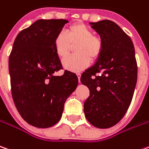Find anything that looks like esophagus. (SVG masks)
Instances as JSON below:
<instances>
[{
    "mask_svg": "<svg viewBox=\"0 0 149 149\" xmlns=\"http://www.w3.org/2000/svg\"><path fill=\"white\" fill-rule=\"evenodd\" d=\"M76 74H77V77H78V82L81 83V82H80V76H81V73H80V72H76Z\"/></svg>",
    "mask_w": 149,
    "mask_h": 149,
    "instance_id": "34e87169",
    "label": "esophagus"
}]
</instances>
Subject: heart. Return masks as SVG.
Segmentation results:
<instances>
[{
  "label": "heart",
  "mask_w": 149,
  "mask_h": 149,
  "mask_svg": "<svg viewBox=\"0 0 149 149\" xmlns=\"http://www.w3.org/2000/svg\"><path fill=\"white\" fill-rule=\"evenodd\" d=\"M76 54L63 60V66L71 71H80L90 63V58L96 60L103 50V40L93 34V31L82 22H77L67 28L66 33L61 32L54 39V49L61 58L65 57L75 45Z\"/></svg>",
  "instance_id": "heart-1"
}]
</instances>
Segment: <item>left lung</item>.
I'll list each match as a JSON object with an SVG mask.
<instances>
[{"label": "left lung", "instance_id": "1", "mask_svg": "<svg viewBox=\"0 0 149 149\" xmlns=\"http://www.w3.org/2000/svg\"><path fill=\"white\" fill-rule=\"evenodd\" d=\"M90 24L103 40V50L80 78L89 89L84 114L93 126L109 128L123 118L133 97L137 79L135 49L116 22L102 20Z\"/></svg>", "mask_w": 149, "mask_h": 149}]
</instances>
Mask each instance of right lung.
<instances>
[{
	"label": "right lung",
	"instance_id": "1",
	"mask_svg": "<svg viewBox=\"0 0 149 149\" xmlns=\"http://www.w3.org/2000/svg\"><path fill=\"white\" fill-rule=\"evenodd\" d=\"M67 20L40 19L16 37L9 56L11 89L16 108L24 120L40 128L60 120L66 100L78 83L65 71L54 49V39Z\"/></svg>",
	"mask_w": 149,
	"mask_h": 149
}]
</instances>
